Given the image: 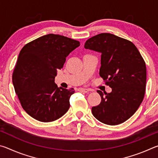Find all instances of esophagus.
Returning a JSON list of instances; mask_svg holds the SVG:
<instances>
[{"label": "esophagus", "instance_id": "1", "mask_svg": "<svg viewBox=\"0 0 158 158\" xmlns=\"http://www.w3.org/2000/svg\"><path fill=\"white\" fill-rule=\"evenodd\" d=\"M79 90L80 92L85 93L89 92V89H79Z\"/></svg>", "mask_w": 158, "mask_h": 158}]
</instances>
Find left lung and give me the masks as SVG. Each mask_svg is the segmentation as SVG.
I'll list each match as a JSON object with an SVG mask.
<instances>
[{
  "instance_id": "obj_1",
  "label": "left lung",
  "mask_w": 158,
  "mask_h": 158,
  "mask_svg": "<svg viewBox=\"0 0 158 158\" xmlns=\"http://www.w3.org/2000/svg\"><path fill=\"white\" fill-rule=\"evenodd\" d=\"M85 49L101 53L100 76L111 88L110 93L98 90L101 102L92 107L99 121L121 124L137 110L146 90V67L132 42L111 33H100L85 42Z\"/></svg>"
}]
</instances>
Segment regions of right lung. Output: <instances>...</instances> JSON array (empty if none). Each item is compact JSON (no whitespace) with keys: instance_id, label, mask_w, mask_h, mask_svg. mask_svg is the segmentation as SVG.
<instances>
[{"instance_id":"right-lung-1","label":"right lung","mask_w":158,"mask_h":158,"mask_svg":"<svg viewBox=\"0 0 158 158\" xmlns=\"http://www.w3.org/2000/svg\"><path fill=\"white\" fill-rule=\"evenodd\" d=\"M80 42L69 37L48 34L26 44L19 55L12 74L16 94L24 111L41 122H52L69 108L74 89L55 84L58 69Z\"/></svg>"}]
</instances>
